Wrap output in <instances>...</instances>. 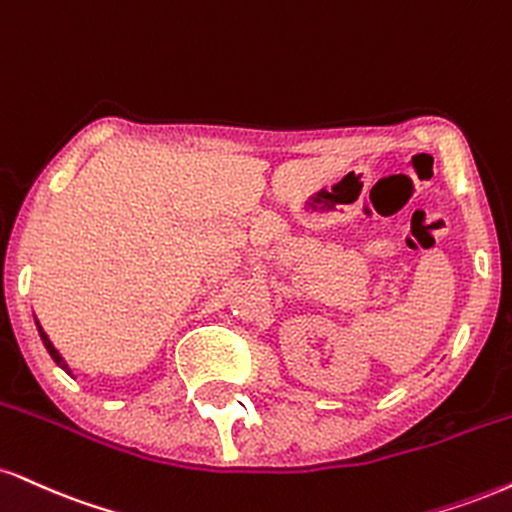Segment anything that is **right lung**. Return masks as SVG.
Masks as SVG:
<instances>
[{"label": "right lung", "instance_id": "1", "mask_svg": "<svg viewBox=\"0 0 512 512\" xmlns=\"http://www.w3.org/2000/svg\"><path fill=\"white\" fill-rule=\"evenodd\" d=\"M35 326H38V331H40V338H42V343H45L47 353H49V355H52V360H54V362H57V365H59L61 369H64V372H69V374H71V369H69V365H66V362H64V357H61V355H59V350L52 346V341H49V336L45 334V329H42V326H40V322H38V319H35ZM71 377H73V374H71Z\"/></svg>", "mask_w": 512, "mask_h": 512}]
</instances>
